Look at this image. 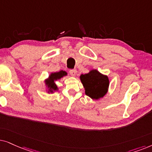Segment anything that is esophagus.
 Here are the masks:
<instances>
[{"label":"esophagus","mask_w":152,"mask_h":152,"mask_svg":"<svg viewBox=\"0 0 152 152\" xmlns=\"http://www.w3.org/2000/svg\"><path fill=\"white\" fill-rule=\"evenodd\" d=\"M76 73H77V70L76 69H70L69 70V74L73 76H76Z\"/></svg>","instance_id":"1"}]
</instances>
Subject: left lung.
I'll return each instance as SVG.
<instances>
[{
  "instance_id": "8db88e82",
  "label": "left lung",
  "mask_w": 152,
  "mask_h": 152,
  "mask_svg": "<svg viewBox=\"0 0 152 152\" xmlns=\"http://www.w3.org/2000/svg\"><path fill=\"white\" fill-rule=\"evenodd\" d=\"M86 94L94 99L103 97L106 94L109 86L108 76L100 74L97 70H92L90 73L80 76Z\"/></svg>"
}]
</instances>
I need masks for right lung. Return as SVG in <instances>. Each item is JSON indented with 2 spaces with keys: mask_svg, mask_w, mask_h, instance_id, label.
<instances>
[{
  "mask_svg": "<svg viewBox=\"0 0 152 152\" xmlns=\"http://www.w3.org/2000/svg\"><path fill=\"white\" fill-rule=\"evenodd\" d=\"M66 73L64 71H60L59 72H56L53 73L50 75L48 79L46 80V84L48 86V88H49L50 92H53V90H57L58 87L55 84V80L60 79L62 77H63L64 76H66Z\"/></svg>",
  "mask_w": 152,
  "mask_h": 152,
  "instance_id": "1",
  "label": "right lung"
}]
</instances>
